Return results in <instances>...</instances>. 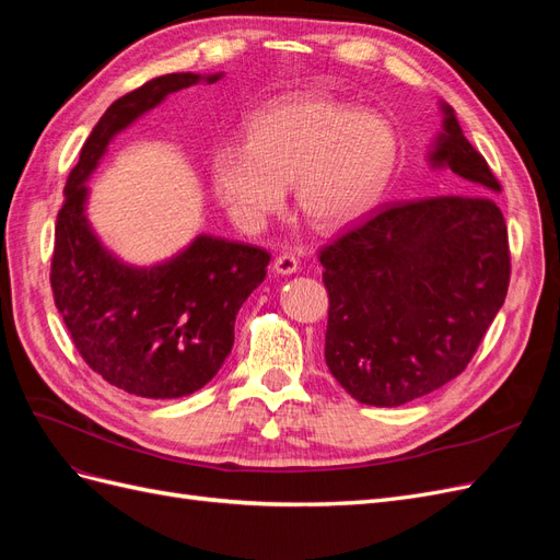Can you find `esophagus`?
Wrapping results in <instances>:
<instances>
[{
  "instance_id": "34e87169",
  "label": "esophagus",
  "mask_w": 560,
  "mask_h": 560,
  "mask_svg": "<svg viewBox=\"0 0 560 560\" xmlns=\"http://www.w3.org/2000/svg\"><path fill=\"white\" fill-rule=\"evenodd\" d=\"M273 270L278 276H292L299 270V259L294 257V254H280V257H276L273 261Z\"/></svg>"
}]
</instances>
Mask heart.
<instances>
[{
  "instance_id": "1",
  "label": "heart",
  "mask_w": 560,
  "mask_h": 560,
  "mask_svg": "<svg viewBox=\"0 0 560 560\" xmlns=\"http://www.w3.org/2000/svg\"><path fill=\"white\" fill-rule=\"evenodd\" d=\"M397 161L385 116L319 93L287 95L247 126V144L214 149L217 200L241 226L257 229L278 212L287 186L315 229H341L376 208Z\"/></svg>"
}]
</instances>
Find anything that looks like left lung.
I'll return each mask as SVG.
<instances>
[{
  "instance_id": "8db88e82",
  "label": "left lung",
  "mask_w": 560,
  "mask_h": 560,
  "mask_svg": "<svg viewBox=\"0 0 560 560\" xmlns=\"http://www.w3.org/2000/svg\"><path fill=\"white\" fill-rule=\"evenodd\" d=\"M428 165L448 191L401 202L319 252L329 292L325 360L350 397L401 406L453 381L510 287L500 184L451 105Z\"/></svg>"
}]
</instances>
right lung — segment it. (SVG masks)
I'll list each match as a JSON object with an SVG mask.
<instances>
[{"label":"right lung","instance_id":"obj_1","mask_svg":"<svg viewBox=\"0 0 560 560\" xmlns=\"http://www.w3.org/2000/svg\"><path fill=\"white\" fill-rule=\"evenodd\" d=\"M222 77L165 74L118 97L65 184L50 261L56 308L95 374L135 397L175 399L214 378L233 348L235 315L264 282L270 254L200 233L171 259L126 264L89 222V179L118 132L171 93Z\"/></svg>","mask_w":560,"mask_h":560}]
</instances>
